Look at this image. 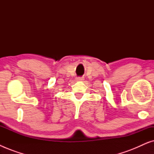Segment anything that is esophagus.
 <instances>
[{
  "instance_id": "1",
  "label": "esophagus",
  "mask_w": 154,
  "mask_h": 154,
  "mask_svg": "<svg viewBox=\"0 0 154 154\" xmlns=\"http://www.w3.org/2000/svg\"><path fill=\"white\" fill-rule=\"evenodd\" d=\"M76 80H77V81H83V77H78Z\"/></svg>"
}]
</instances>
